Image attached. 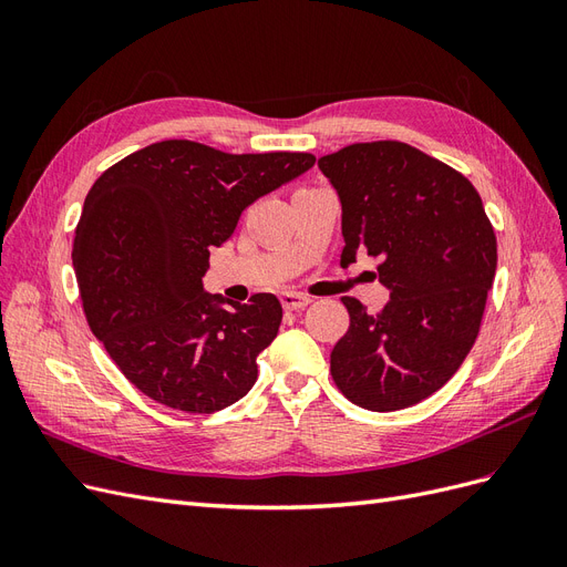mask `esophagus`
<instances>
[{
    "label": "esophagus",
    "instance_id": "34e87169",
    "mask_svg": "<svg viewBox=\"0 0 567 567\" xmlns=\"http://www.w3.org/2000/svg\"><path fill=\"white\" fill-rule=\"evenodd\" d=\"M310 302H312L310 298L302 296V293H293V290H286V293H281V305L290 312L302 310V307H307Z\"/></svg>",
    "mask_w": 567,
    "mask_h": 567
}]
</instances>
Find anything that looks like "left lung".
<instances>
[{
  "label": "left lung",
  "instance_id": "obj_1",
  "mask_svg": "<svg viewBox=\"0 0 567 567\" xmlns=\"http://www.w3.org/2000/svg\"><path fill=\"white\" fill-rule=\"evenodd\" d=\"M342 208L340 265L379 257L390 300L369 315L346 296L350 329L331 352L348 400L398 411L431 398L463 364L496 271V238L475 186L402 142L352 144L319 158Z\"/></svg>",
  "mask_w": 567,
  "mask_h": 567
}]
</instances>
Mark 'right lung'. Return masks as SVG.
<instances>
[{"label":"right lung","mask_w":567,"mask_h":567,"mask_svg":"<svg viewBox=\"0 0 567 567\" xmlns=\"http://www.w3.org/2000/svg\"><path fill=\"white\" fill-rule=\"evenodd\" d=\"M312 153L234 156L167 140L109 167L84 198L73 269L92 333L151 400L213 414L257 381V354L281 326V302L248 305L203 288L210 250L260 196L315 165Z\"/></svg>","instance_id":"obj_1"}]
</instances>
